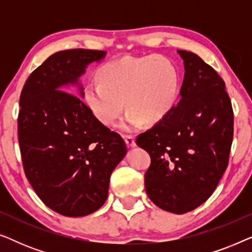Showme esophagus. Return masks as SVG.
<instances>
[{
	"mask_svg": "<svg viewBox=\"0 0 252 252\" xmlns=\"http://www.w3.org/2000/svg\"><path fill=\"white\" fill-rule=\"evenodd\" d=\"M124 139H125V142L127 144V147L128 148H133L135 147V139H134V136L132 135H124Z\"/></svg>",
	"mask_w": 252,
	"mask_h": 252,
	"instance_id": "esophagus-1",
	"label": "esophagus"
}]
</instances>
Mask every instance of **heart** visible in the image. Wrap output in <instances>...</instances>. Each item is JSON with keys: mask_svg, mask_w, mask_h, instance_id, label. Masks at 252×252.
Instances as JSON below:
<instances>
[{"mask_svg": "<svg viewBox=\"0 0 252 252\" xmlns=\"http://www.w3.org/2000/svg\"><path fill=\"white\" fill-rule=\"evenodd\" d=\"M98 81H89L84 91L86 104L103 124H112L124 109L118 124L126 132L147 122L155 125L166 117L177 102L179 73L164 56L122 57L102 65Z\"/></svg>", "mask_w": 252, "mask_h": 252, "instance_id": "heart-1", "label": "heart"}]
</instances>
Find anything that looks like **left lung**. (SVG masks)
Listing matches in <instances>:
<instances>
[{
    "label": "left lung",
    "instance_id": "obj_1",
    "mask_svg": "<svg viewBox=\"0 0 252 252\" xmlns=\"http://www.w3.org/2000/svg\"><path fill=\"white\" fill-rule=\"evenodd\" d=\"M178 54L185 65L180 101L136 144L151 158L144 174L149 198L182 215L212 195L228 166L234 115L220 75L191 51Z\"/></svg>",
    "mask_w": 252,
    "mask_h": 252
}]
</instances>
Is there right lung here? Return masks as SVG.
<instances>
[{
	"label": "right lung",
	"instance_id": "1",
	"mask_svg": "<svg viewBox=\"0 0 252 252\" xmlns=\"http://www.w3.org/2000/svg\"><path fill=\"white\" fill-rule=\"evenodd\" d=\"M105 55L58 51L31 73L20 94L18 141L25 175L41 201L66 217L88 216L104 204L110 175L127 153L123 137L68 93L77 84L84 97L79 78Z\"/></svg>",
	"mask_w": 252,
	"mask_h": 252
}]
</instances>
